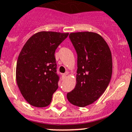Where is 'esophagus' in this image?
<instances>
[{
	"label": "esophagus",
	"mask_w": 132,
	"mask_h": 132,
	"mask_svg": "<svg viewBox=\"0 0 132 132\" xmlns=\"http://www.w3.org/2000/svg\"><path fill=\"white\" fill-rule=\"evenodd\" d=\"M67 73H65V74H63L62 75V79L63 80H65V78H66V77H67Z\"/></svg>",
	"instance_id": "obj_1"
}]
</instances>
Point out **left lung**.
Here are the masks:
<instances>
[{"label":"left lung","instance_id":"1","mask_svg":"<svg viewBox=\"0 0 132 132\" xmlns=\"http://www.w3.org/2000/svg\"><path fill=\"white\" fill-rule=\"evenodd\" d=\"M69 38L77 52L78 69L75 88L67 97L72 105L84 107L107 89L113 72L112 55L105 40L95 32H72Z\"/></svg>","mask_w":132,"mask_h":132}]
</instances>
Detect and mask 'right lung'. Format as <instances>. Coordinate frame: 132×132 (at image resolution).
<instances>
[{"mask_svg": "<svg viewBox=\"0 0 132 132\" xmlns=\"http://www.w3.org/2000/svg\"><path fill=\"white\" fill-rule=\"evenodd\" d=\"M69 33L41 31L26 42L18 57L16 81L21 94L30 105H49L58 88L55 50Z\"/></svg>", "mask_w": 132, "mask_h": 132, "instance_id": "1", "label": "right lung"}]
</instances>
